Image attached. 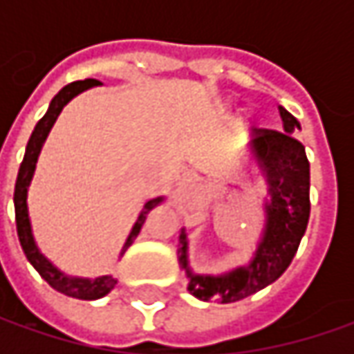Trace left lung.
I'll use <instances>...</instances> for the list:
<instances>
[{"instance_id":"8db88e82","label":"left lung","mask_w":354,"mask_h":354,"mask_svg":"<svg viewBox=\"0 0 354 354\" xmlns=\"http://www.w3.org/2000/svg\"><path fill=\"white\" fill-rule=\"evenodd\" d=\"M283 131L254 129L252 153L262 167L268 181L266 226L262 240L248 266L234 268L223 276L193 274L187 260V234H179V264L187 272V290L197 299H218L232 304L264 290L292 264L309 221V161L306 147L292 133L299 122L279 106Z\"/></svg>"}]
</instances>
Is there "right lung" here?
<instances>
[{"instance_id":"add662e5","label":"right lung","mask_w":354,"mask_h":354,"mask_svg":"<svg viewBox=\"0 0 354 354\" xmlns=\"http://www.w3.org/2000/svg\"><path fill=\"white\" fill-rule=\"evenodd\" d=\"M102 82L94 80V78H86V80H76V82H71L66 84L64 88L50 100V106H48L47 114L41 118L35 126L33 133L29 138V143H27V149H25V157L21 161L19 173H17V183H15V195H13V203H15V223H17V236H19L21 248L25 252L27 260L33 264V268L41 274V278L47 281L48 286L57 292L64 293L68 297H76V299H100L106 293H110L116 286V279L112 276H100V278H71L66 274H62L59 268L48 262L47 258L39 252L37 244H35L33 232H31V221H29V211H27V187L31 183V177L35 173V165H37V159H39V153H41V147L47 140L48 131L53 128V124L57 122V118L61 114V110L75 98L76 94L84 92V90L92 88V86H98ZM163 201V197L151 198L143 205L142 212L136 221V225L129 232L128 240L122 248V256L124 252L128 250L131 246V242L136 240V236L140 234L143 223H145V216L147 212L151 211L153 207H157L159 203Z\"/></svg>"}]
</instances>
